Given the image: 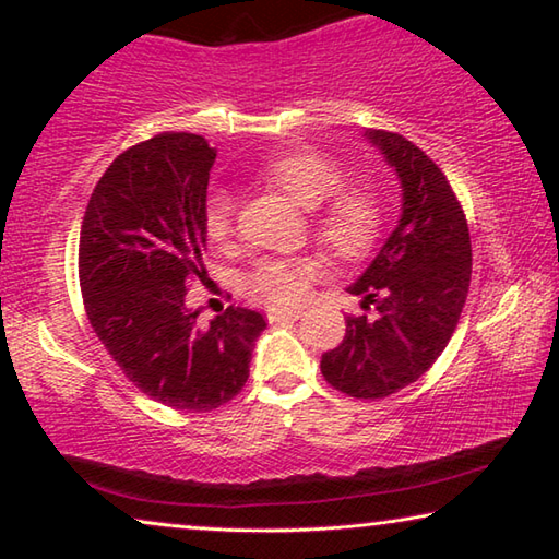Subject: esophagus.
<instances>
[{"label":"esophagus","instance_id":"esophagus-1","mask_svg":"<svg viewBox=\"0 0 559 559\" xmlns=\"http://www.w3.org/2000/svg\"><path fill=\"white\" fill-rule=\"evenodd\" d=\"M298 310H283V313H269V323H288V320H298Z\"/></svg>","mask_w":559,"mask_h":559}]
</instances>
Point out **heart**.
I'll use <instances>...</instances> for the list:
<instances>
[{"label": "heart", "mask_w": 559, "mask_h": 559, "mask_svg": "<svg viewBox=\"0 0 559 559\" xmlns=\"http://www.w3.org/2000/svg\"><path fill=\"white\" fill-rule=\"evenodd\" d=\"M261 185L278 189L310 214V231L340 261H357L372 251L382 231L384 202L370 179H345L335 157L313 147H296L273 155L259 167ZM234 231V200L212 192L204 204V234L212 243H226ZM320 261L310 257L263 259L243 278L246 298L269 310H290L306 298Z\"/></svg>", "instance_id": "b5f03b06"}]
</instances>
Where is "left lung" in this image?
I'll return each mask as SVG.
<instances>
[{
	"mask_svg": "<svg viewBox=\"0 0 559 559\" xmlns=\"http://www.w3.org/2000/svg\"><path fill=\"white\" fill-rule=\"evenodd\" d=\"M402 182V216L347 290L374 318L347 316L345 337L320 359L330 386L355 400H384L419 380L449 345L471 286V234L441 167L400 132L372 130Z\"/></svg>",
	"mask_w": 559,
	"mask_h": 559,
	"instance_id": "1",
	"label": "left lung"
}]
</instances>
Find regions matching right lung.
<instances>
[{"label": "right lung", "mask_w": 559, "mask_h": 559, "mask_svg": "<svg viewBox=\"0 0 559 559\" xmlns=\"http://www.w3.org/2000/svg\"><path fill=\"white\" fill-rule=\"evenodd\" d=\"M216 150L163 132L112 159L81 224L79 281L93 333L122 374L182 412H212L249 380L257 310L229 306L210 325L187 310L204 281V204Z\"/></svg>", "instance_id": "add662e5"}]
</instances>
